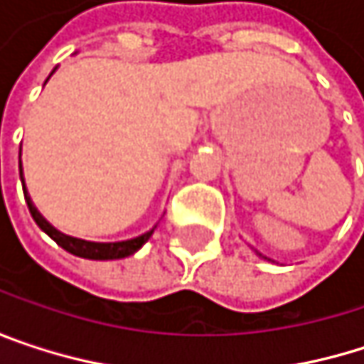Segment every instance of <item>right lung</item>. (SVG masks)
Returning a JSON list of instances; mask_svg holds the SVG:
<instances>
[{"label": "right lung", "mask_w": 364, "mask_h": 364, "mask_svg": "<svg viewBox=\"0 0 364 364\" xmlns=\"http://www.w3.org/2000/svg\"><path fill=\"white\" fill-rule=\"evenodd\" d=\"M21 181H23V166H21ZM25 189V187H23ZM25 200H27V206H29V213H31V217L36 219V223L58 245V247H63L67 253L75 255V257H84V259H99V261H105V259H124V257H128V255L136 253L147 240H149V236L154 234V230L151 232H147V234H143V236H139V238H132V240H126V242H107V245H103V242H86V240H77V238H71V236H65V234H60V232H56L39 213H37V208L33 206V202H31V198H29V193H27V189H25Z\"/></svg>", "instance_id": "obj_1"}]
</instances>
